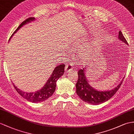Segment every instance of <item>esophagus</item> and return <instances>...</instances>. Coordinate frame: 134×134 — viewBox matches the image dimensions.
Segmentation results:
<instances>
[{"label": "esophagus", "mask_w": 134, "mask_h": 134, "mask_svg": "<svg viewBox=\"0 0 134 134\" xmlns=\"http://www.w3.org/2000/svg\"><path fill=\"white\" fill-rule=\"evenodd\" d=\"M72 64H71L70 63H68L65 66V72H68V71H69L73 69V67H72Z\"/></svg>", "instance_id": "34e87169"}]
</instances>
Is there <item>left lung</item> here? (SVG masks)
I'll use <instances>...</instances> for the list:
<instances>
[{"label":"left lung","mask_w":134,"mask_h":134,"mask_svg":"<svg viewBox=\"0 0 134 134\" xmlns=\"http://www.w3.org/2000/svg\"><path fill=\"white\" fill-rule=\"evenodd\" d=\"M118 38L119 40L128 45V43L120 31L119 32ZM85 69L86 68L78 71V79L76 85V93L78 96H79L81 99L86 103L97 105L108 100L116 93L123 82L122 80L118 86L112 90L107 91L97 90L91 86L88 82V80L85 75Z\"/></svg>","instance_id":"8db88e82"}]
</instances>
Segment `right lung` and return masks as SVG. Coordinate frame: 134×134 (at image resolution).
I'll use <instances>...</instances> for the list:
<instances>
[{"label":"right lung","instance_id":"obj_1","mask_svg":"<svg viewBox=\"0 0 134 134\" xmlns=\"http://www.w3.org/2000/svg\"><path fill=\"white\" fill-rule=\"evenodd\" d=\"M35 19V18H29L21 23V24L19 26V27L16 29L14 33L12 34L11 38L13 36L15 33H16L19 29H20L23 26L29 23H31V21H34ZM11 38H9V40H10ZM65 66V64H61V65L55 67L53 71H52L51 76L49 77V79L47 80L44 86L40 90H38L35 92L28 93L23 92V91L18 89L17 87L15 86L14 83H12L14 85L15 89L17 91V92L25 99L33 103L42 102V101L47 100L53 95L55 89H56V82L57 80L63 76L64 73Z\"/></svg>","mask_w":134,"mask_h":134}]
</instances>
